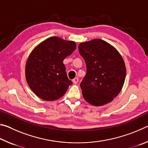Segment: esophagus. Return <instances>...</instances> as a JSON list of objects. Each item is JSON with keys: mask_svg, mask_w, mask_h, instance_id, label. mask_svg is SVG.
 <instances>
[{"mask_svg": "<svg viewBox=\"0 0 148 148\" xmlns=\"http://www.w3.org/2000/svg\"><path fill=\"white\" fill-rule=\"evenodd\" d=\"M72 82H73L74 84H77V82H78V78H77V77H75L74 79H72Z\"/></svg>", "mask_w": 148, "mask_h": 148, "instance_id": "esophagus-1", "label": "esophagus"}]
</instances>
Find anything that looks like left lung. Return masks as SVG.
<instances>
[{"instance_id": "obj_1", "label": "left lung", "mask_w": 148, "mask_h": 148, "mask_svg": "<svg viewBox=\"0 0 148 148\" xmlns=\"http://www.w3.org/2000/svg\"><path fill=\"white\" fill-rule=\"evenodd\" d=\"M78 49L87 68L80 83L84 99L95 106L112 102L121 91L126 76L121 54L111 44L99 38L82 42Z\"/></svg>"}]
</instances>
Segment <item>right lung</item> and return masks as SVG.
Instances as JSON below:
<instances>
[{
  "label": "right lung",
  "mask_w": 148,
  "mask_h": 148,
  "mask_svg": "<svg viewBox=\"0 0 148 148\" xmlns=\"http://www.w3.org/2000/svg\"><path fill=\"white\" fill-rule=\"evenodd\" d=\"M76 48L75 42L57 36L47 38L34 47L26 62L25 77L37 97L53 101L63 96L72 84L63 60Z\"/></svg>",
  "instance_id": "obj_1"
}]
</instances>
